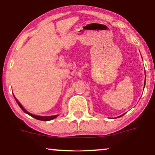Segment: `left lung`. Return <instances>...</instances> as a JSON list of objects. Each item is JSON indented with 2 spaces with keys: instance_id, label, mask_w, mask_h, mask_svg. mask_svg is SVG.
Here are the masks:
<instances>
[{
  "instance_id": "left-lung-1",
  "label": "left lung",
  "mask_w": 155,
  "mask_h": 155,
  "mask_svg": "<svg viewBox=\"0 0 155 155\" xmlns=\"http://www.w3.org/2000/svg\"><path fill=\"white\" fill-rule=\"evenodd\" d=\"M144 85H145V83H144ZM122 116H120V117H122Z\"/></svg>"
}]
</instances>
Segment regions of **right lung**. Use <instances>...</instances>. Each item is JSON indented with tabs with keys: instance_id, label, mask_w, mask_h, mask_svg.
Here are the masks:
<instances>
[{
	"instance_id": "add662e5",
	"label": "right lung",
	"mask_w": 155,
	"mask_h": 155,
	"mask_svg": "<svg viewBox=\"0 0 155 155\" xmlns=\"http://www.w3.org/2000/svg\"><path fill=\"white\" fill-rule=\"evenodd\" d=\"M15 99H16V98H15ZM16 101H17V104H18V105H19V107H20L21 108H22V111H24L25 113L28 114H29L30 116L33 117V118L36 119V120H41V121H49V120H53V119L56 118V117H58V115H54V116H48V117H41V116H37V115L32 114L29 113V112H28V111H27L24 108H23V106H22V105L20 104V103H19V101L17 100V99H16Z\"/></svg>"
}]
</instances>
